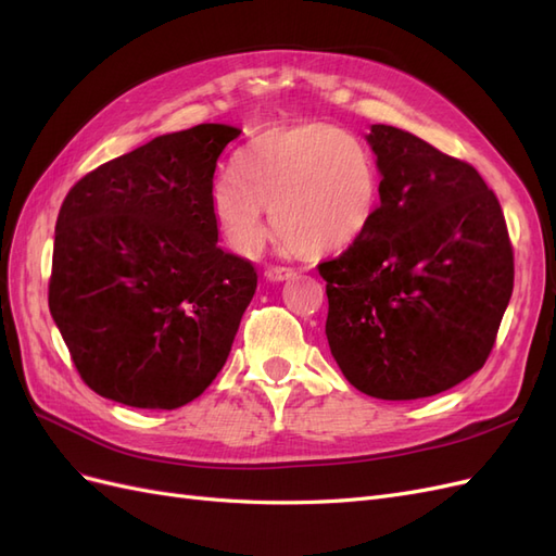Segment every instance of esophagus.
Listing matches in <instances>:
<instances>
[{
    "mask_svg": "<svg viewBox=\"0 0 556 556\" xmlns=\"http://www.w3.org/2000/svg\"><path fill=\"white\" fill-rule=\"evenodd\" d=\"M264 276H266L268 280H274V282H278V280H288V278H292V276H294V268H288V266H266Z\"/></svg>",
    "mask_w": 556,
    "mask_h": 556,
    "instance_id": "1",
    "label": "esophagus"
}]
</instances>
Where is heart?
<instances>
[{"instance_id":"heart-1","label":"heart","mask_w":556,"mask_h":556,"mask_svg":"<svg viewBox=\"0 0 556 556\" xmlns=\"http://www.w3.org/2000/svg\"><path fill=\"white\" fill-rule=\"evenodd\" d=\"M381 175L371 149L332 124L308 122L257 135L210 189V213L227 243L257 252L264 210L302 257H329L365 236L379 207Z\"/></svg>"}]
</instances>
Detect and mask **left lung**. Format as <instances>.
Listing matches in <instances>:
<instances>
[{"label": "left lung", "instance_id": "left-lung-1", "mask_svg": "<svg viewBox=\"0 0 556 556\" xmlns=\"http://www.w3.org/2000/svg\"><path fill=\"white\" fill-rule=\"evenodd\" d=\"M367 142L381 205L355 245L318 264L325 334L365 395L430 397L484 367L513 296V243L470 163L395 126H371Z\"/></svg>", "mask_w": 556, "mask_h": 556}]
</instances>
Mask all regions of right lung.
I'll return each instance as SVG.
<instances>
[{
	"label": "right lung",
	"instance_id": "obj_1",
	"mask_svg": "<svg viewBox=\"0 0 556 556\" xmlns=\"http://www.w3.org/2000/svg\"><path fill=\"white\" fill-rule=\"evenodd\" d=\"M238 135L224 124L159 135L84 175L60 205L49 308L98 395L177 409L227 363L257 290L210 213L217 159Z\"/></svg>",
	"mask_w": 556,
	"mask_h": 556
}]
</instances>
